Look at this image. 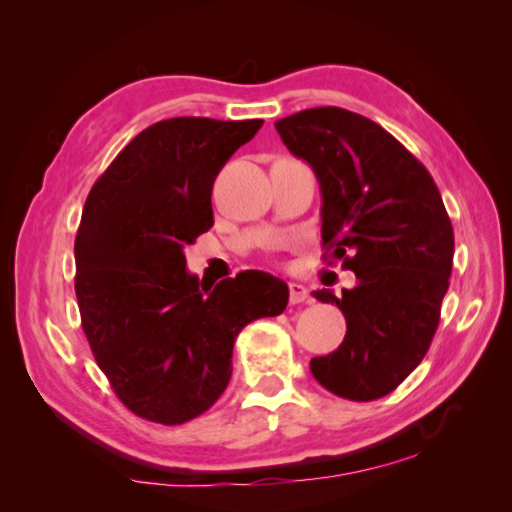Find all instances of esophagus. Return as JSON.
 Masks as SVG:
<instances>
[{"label":"esophagus","instance_id":"obj_1","mask_svg":"<svg viewBox=\"0 0 512 512\" xmlns=\"http://www.w3.org/2000/svg\"><path fill=\"white\" fill-rule=\"evenodd\" d=\"M289 300L293 302V305H298V302L309 300V291H307L305 284L291 282V284H289Z\"/></svg>","mask_w":512,"mask_h":512}]
</instances>
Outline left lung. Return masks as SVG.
<instances>
[{
	"label": "left lung",
	"instance_id": "1",
	"mask_svg": "<svg viewBox=\"0 0 512 512\" xmlns=\"http://www.w3.org/2000/svg\"><path fill=\"white\" fill-rule=\"evenodd\" d=\"M277 133L320 185L323 246L357 275L336 298L348 332L314 357L311 375L334 395L370 402L395 391L427 354L454 259V230L431 173L391 133L325 106L277 119Z\"/></svg>",
	"mask_w": 512,
	"mask_h": 512
}]
</instances>
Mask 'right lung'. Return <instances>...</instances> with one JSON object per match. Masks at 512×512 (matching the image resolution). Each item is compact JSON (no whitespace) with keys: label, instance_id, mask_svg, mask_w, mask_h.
Masks as SVG:
<instances>
[{"label":"right lung","instance_id":"1","mask_svg":"<svg viewBox=\"0 0 512 512\" xmlns=\"http://www.w3.org/2000/svg\"><path fill=\"white\" fill-rule=\"evenodd\" d=\"M262 119L173 117L124 146L85 201L76 232L83 332L135 415L183 424L219 400L241 329L287 309L289 287L246 271L203 287L185 246L212 228V185Z\"/></svg>","mask_w":512,"mask_h":512}]
</instances>
